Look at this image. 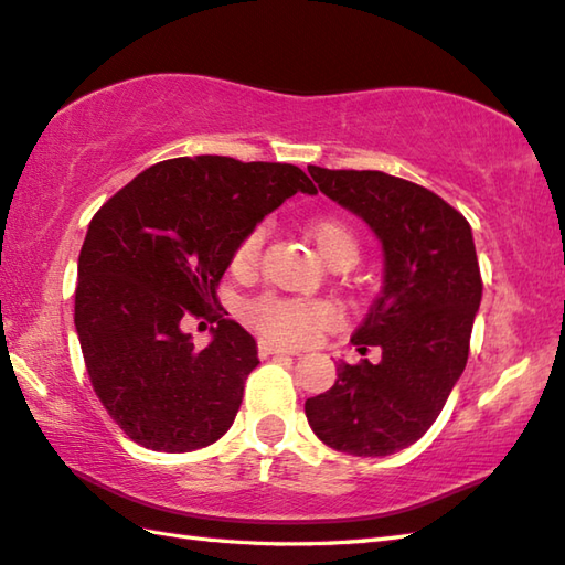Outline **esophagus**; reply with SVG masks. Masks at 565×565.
I'll return each instance as SVG.
<instances>
[{"instance_id": "esophagus-1", "label": "esophagus", "mask_w": 565, "mask_h": 565, "mask_svg": "<svg viewBox=\"0 0 565 565\" xmlns=\"http://www.w3.org/2000/svg\"><path fill=\"white\" fill-rule=\"evenodd\" d=\"M257 350H259V358H296L298 352H294V350H286V348H281V345H274V342H267V340H259V345H257Z\"/></svg>"}]
</instances>
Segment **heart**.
I'll return each instance as SVG.
<instances>
[{
  "label": "heart",
  "mask_w": 565,
  "mask_h": 565,
  "mask_svg": "<svg viewBox=\"0 0 565 565\" xmlns=\"http://www.w3.org/2000/svg\"><path fill=\"white\" fill-rule=\"evenodd\" d=\"M311 235L323 259L335 264L342 259L355 262L360 254V239L345 220L318 217L311 225ZM264 247V230L254 227L232 252L230 267L235 274H252L257 269ZM247 323L259 330L264 338L286 342V345H306L320 330L338 323V311L323 298H284L259 296L245 306Z\"/></svg>",
  "instance_id": "obj_1"
}]
</instances>
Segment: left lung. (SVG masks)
<instances>
[{"mask_svg":"<svg viewBox=\"0 0 565 565\" xmlns=\"http://www.w3.org/2000/svg\"><path fill=\"white\" fill-rule=\"evenodd\" d=\"M320 191L367 223L384 247V286L352 333L372 364H338L328 392L306 402L326 446L350 456H392L416 444L466 370L482 276L468 220L424 185L382 171L311 166Z\"/></svg>","mask_w":565,"mask_h":565,"instance_id":"8db88e82","label":"left lung"}]
</instances>
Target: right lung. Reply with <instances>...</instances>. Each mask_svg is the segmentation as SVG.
<instances>
[{"mask_svg":"<svg viewBox=\"0 0 565 565\" xmlns=\"http://www.w3.org/2000/svg\"><path fill=\"white\" fill-rule=\"evenodd\" d=\"M296 193L318 191L294 163L181 157L149 166L90 220L75 330L97 399L135 444L188 452L227 434L259 358L217 286L239 239ZM188 315L218 323L207 349L180 330Z\"/></svg>","mask_w":565,"mask_h":565,"instance_id":"add662e5","label":"right lung"}]
</instances>
